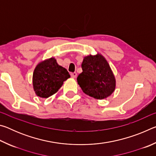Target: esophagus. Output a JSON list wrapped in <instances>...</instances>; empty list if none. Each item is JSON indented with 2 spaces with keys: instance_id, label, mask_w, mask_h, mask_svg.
Returning a JSON list of instances; mask_svg holds the SVG:
<instances>
[{
  "instance_id": "34e87169",
  "label": "esophagus",
  "mask_w": 156,
  "mask_h": 156,
  "mask_svg": "<svg viewBox=\"0 0 156 156\" xmlns=\"http://www.w3.org/2000/svg\"><path fill=\"white\" fill-rule=\"evenodd\" d=\"M71 76H72L73 78H76V77H77V73H76V72L72 73H71Z\"/></svg>"
}]
</instances>
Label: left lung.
<instances>
[{"instance_id": "obj_1", "label": "left lung", "mask_w": 156, "mask_h": 156, "mask_svg": "<svg viewBox=\"0 0 156 156\" xmlns=\"http://www.w3.org/2000/svg\"><path fill=\"white\" fill-rule=\"evenodd\" d=\"M81 67L83 72L78 75L77 82L84 94L102 100L113 93L116 86L115 76L101 54L84 56Z\"/></svg>"}]
</instances>
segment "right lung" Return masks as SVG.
<instances>
[{
  "label": "right lung",
  "instance_id": "add662e5",
  "mask_svg": "<svg viewBox=\"0 0 156 156\" xmlns=\"http://www.w3.org/2000/svg\"><path fill=\"white\" fill-rule=\"evenodd\" d=\"M70 78L65 68L58 64L54 57L36 65L32 76L34 91L37 96L47 98L59 90L64 81Z\"/></svg>",
  "mask_w": 156,
  "mask_h": 156
}]
</instances>
